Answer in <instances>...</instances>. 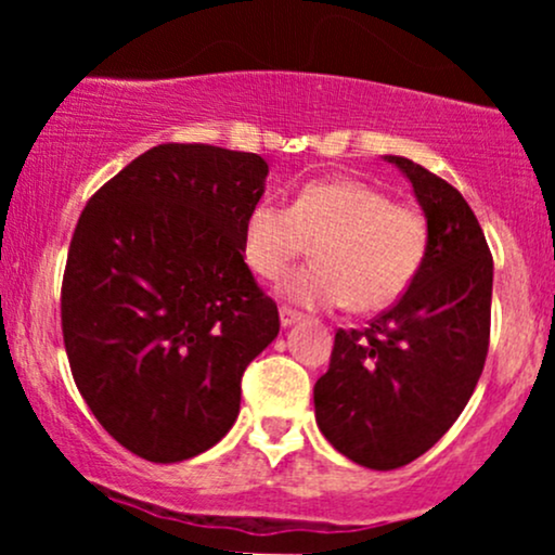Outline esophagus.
Wrapping results in <instances>:
<instances>
[{
	"label": "esophagus",
	"instance_id": "1",
	"mask_svg": "<svg viewBox=\"0 0 555 555\" xmlns=\"http://www.w3.org/2000/svg\"><path fill=\"white\" fill-rule=\"evenodd\" d=\"M279 321H282L284 328H289V326H295V323L302 321V315L295 313V310H289V308H282L279 310Z\"/></svg>",
	"mask_w": 555,
	"mask_h": 555
}]
</instances>
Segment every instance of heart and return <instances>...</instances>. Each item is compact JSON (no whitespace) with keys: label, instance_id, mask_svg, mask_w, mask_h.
Here are the masks:
<instances>
[{"label":"heart","instance_id":"heart-1","mask_svg":"<svg viewBox=\"0 0 555 555\" xmlns=\"http://www.w3.org/2000/svg\"><path fill=\"white\" fill-rule=\"evenodd\" d=\"M308 242L315 263L284 279V299L299 308L349 302L358 313H375L397 302L417 276L428 224L371 182L328 177L302 184L289 208L256 203L242 227L245 263L271 282L284 276Z\"/></svg>","mask_w":555,"mask_h":555}]
</instances>
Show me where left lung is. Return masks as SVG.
I'll list each match as a JSON object with an SVG mask.
<instances>
[{
    "instance_id": "left-lung-1",
    "label": "left lung",
    "mask_w": 555,
    "mask_h": 555,
    "mask_svg": "<svg viewBox=\"0 0 555 555\" xmlns=\"http://www.w3.org/2000/svg\"><path fill=\"white\" fill-rule=\"evenodd\" d=\"M384 158L412 184L428 253L391 310L365 331H336L313 388L318 428L367 469L404 467L462 415L486 365L493 295L486 234L460 190L410 158Z\"/></svg>"
}]
</instances>
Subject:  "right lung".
I'll return each instance as SVG.
<instances>
[{
	"label": "right lung",
	"mask_w": 555,
	"mask_h": 555,
	"mask_svg": "<svg viewBox=\"0 0 555 555\" xmlns=\"http://www.w3.org/2000/svg\"><path fill=\"white\" fill-rule=\"evenodd\" d=\"M266 177L258 154L167 143L82 208L62 282L69 367L95 420L143 460L219 443L242 373L276 339V302L242 258Z\"/></svg>",
	"instance_id": "1"
}]
</instances>
